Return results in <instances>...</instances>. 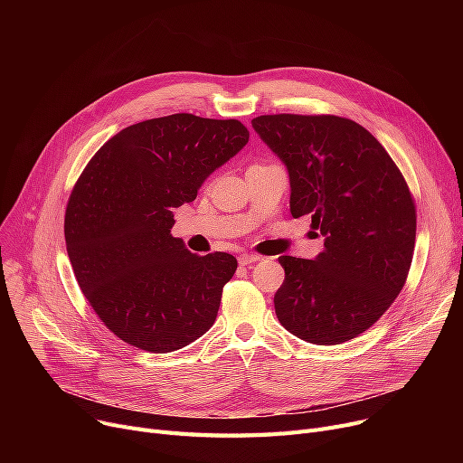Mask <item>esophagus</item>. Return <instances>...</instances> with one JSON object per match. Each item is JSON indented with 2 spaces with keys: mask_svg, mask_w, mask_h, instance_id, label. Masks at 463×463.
Masks as SVG:
<instances>
[{
  "mask_svg": "<svg viewBox=\"0 0 463 463\" xmlns=\"http://www.w3.org/2000/svg\"><path fill=\"white\" fill-rule=\"evenodd\" d=\"M257 260H260V255H255V253H241V255L238 257V262H240L241 266H248V264L257 262Z\"/></svg>",
  "mask_w": 463,
  "mask_h": 463,
  "instance_id": "34e87169",
  "label": "esophagus"
}]
</instances>
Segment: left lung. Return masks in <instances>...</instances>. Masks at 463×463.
<instances>
[{
    "instance_id": "obj_1",
    "label": "left lung",
    "mask_w": 463,
    "mask_h": 463,
    "mask_svg": "<svg viewBox=\"0 0 463 463\" xmlns=\"http://www.w3.org/2000/svg\"><path fill=\"white\" fill-rule=\"evenodd\" d=\"M253 129L285 163L290 213L325 236L309 259L279 257V323L315 345H339L375 325L405 285L417 236L415 201L381 142L342 116L266 114Z\"/></svg>"
}]
</instances>
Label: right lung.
<instances>
[{
    "mask_svg": "<svg viewBox=\"0 0 463 463\" xmlns=\"http://www.w3.org/2000/svg\"><path fill=\"white\" fill-rule=\"evenodd\" d=\"M250 140L238 119L170 114L107 140L65 210L72 272L103 325L148 353L189 345L215 323L236 259L191 253L170 234L173 210Z\"/></svg>",
    "mask_w": 463,
    "mask_h": 463,
    "instance_id": "1",
    "label": "right lung"
}]
</instances>
